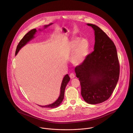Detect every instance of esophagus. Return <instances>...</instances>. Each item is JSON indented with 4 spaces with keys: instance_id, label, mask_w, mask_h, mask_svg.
<instances>
[{
    "instance_id": "1",
    "label": "esophagus",
    "mask_w": 133,
    "mask_h": 133,
    "mask_svg": "<svg viewBox=\"0 0 133 133\" xmlns=\"http://www.w3.org/2000/svg\"><path fill=\"white\" fill-rule=\"evenodd\" d=\"M70 78H71V79H72V78H74L75 77V75H74V74H70Z\"/></svg>"
}]
</instances>
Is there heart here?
<instances>
[{"mask_svg": "<svg viewBox=\"0 0 133 133\" xmlns=\"http://www.w3.org/2000/svg\"><path fill=\"white\" fill-rule=\"evenodd\" d=\"M71 47L74 50L71 57L72 63L75 65L82 64L88 56L89 51V43L86 38H78L74 39L70 43Z\"/></svg>", "mask_w": 133, "mask_h": 133, "instance_id": "obj_1", "label": "heart"}]
</instances>
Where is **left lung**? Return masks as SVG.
I'll return each instance as SVG.
<instances>
[{"mask_svg": "<svg viewBox=\"0 0 133 133\" xmlns=\"http://www.w3.org/2000/svg\"><path fill=\"white\" fill-rule=\"evenodd\" d=\"M94 31V51L75 68L81 86V95L88 103H102L109 98L119 76L116 48L107 34L95 24L87 23Z\"/></svg>", "mask_w": 133, "mask_h": 133, "instance_id": "left-lung-1", "label": "left lung"}]
</instances>
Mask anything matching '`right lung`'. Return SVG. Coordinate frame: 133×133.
I'll return each mask as SVG.
<instances>
[{
	"mask_svg": "<svg viewBox=\"0 0 133 133\" xmlns=\"http://www.w3.org/2000/svg\"><path fill=\"white\" fill-rule=\"evenodd\" d=\"M53 23H51L48 25H45L44 26V28L43 29H46L48 27H49L50 25H52ZM39 30L41 31L43 30H41V29H39ZM37 32V30H36V29H33V30H30V31H29L24 37L23 38L21 39V40L20 41V42L19 43V44L18 45L17 48H16V52H15V56H16L17 55V54L18 53L19 51L20 50V49L23 47L24 46H25L26 44L28 43H29L30 41H31V40H32L34 38H35V35L36 34V32ZM70 78L68 74H66L64 76V77H63V79L62 80V84H61V88H60V93H59V97H58V98L52 103H51L50 104H47V105H39L42 108H57L59 106L60 104L62 103L64 97V93H65V88L67 86V85L68 84V82L70 81Z\"/></svg>",
	"mask_w": 133,
	"mask_h": 133,
	"instance_id": "obj_1",
	"label": "right lung"
}]
</instances>
